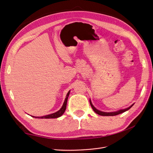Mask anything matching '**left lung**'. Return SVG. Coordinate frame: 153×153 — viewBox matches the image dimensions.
<instances>
[{"label": "left lung", "instance_id": "left-lung-1", "mask_svg": "<svg viewBox=\"0 0 153 153\" xmlns=\"http://www.w3.org/2000/svg\"><path fill=\"white\" fill-rule=\"evenodd\" d=\"M90 104L91 105L92 108H93V109L94 110V111L96 113H97V114L100 115H102V116H115V115H117L120 114V113L125 112L126 111H128V110L132 108L133 105H134V104H132V105H130V107H128V108L124 109H120V110H119V111H115V112H104V111H100V110H98L97 109H96L94 108V106L93 105V104H92L91 100H90Z\"/></svg>", "mask_w": 153, "mask_h": 153}]
</instances>
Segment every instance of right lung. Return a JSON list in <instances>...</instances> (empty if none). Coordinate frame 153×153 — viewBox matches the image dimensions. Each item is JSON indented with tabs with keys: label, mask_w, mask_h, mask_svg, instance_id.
Here are the masks:
<instances>
[{
	"label": "right lung",
	"mask_w": 153,
	"mask_h": 153,
	"mask_svg": "<svg viewBox=\"0 0 153 153\" xmlns=\"http://www.w3.org/2000/svg\"><path fill=\"white\" fill-rule=\"evenodd\" d=\"M70 91H69L68 93L66 94V98L65 100V102H64V103H63L62 108H60L58 111H56L54 113H52V114H50V115H45V116H42V117H34V116H32V117H35V118H38V119H55V118H58V117L62 115V114L65 113L66 108L67 100H68V96L70 94Z\"/></svg>",
	"instance_id": "add662e5"
}]
</instances>
